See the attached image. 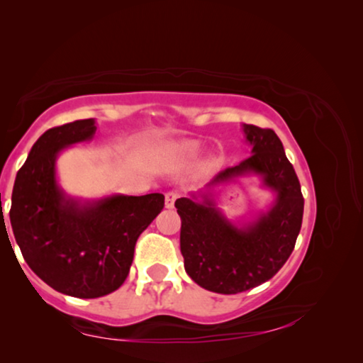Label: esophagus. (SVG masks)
<instances>
[{
    "instance_id": "34e87169",
    "label": "esophagus",
    "mask_w": 363,
    "mask_h": 363,
    "mask_svg": "<svg viewBox=\"0 0 363 363\" xmlns=\"http://www.w3.org/2000/svg\"><path fill=\"white\" fill-rule=\"evenodd\" d=\"M176 199H177V194L176 192H168L167 195H164V206L173 208Z\"/></svg>"
}]
</instances>
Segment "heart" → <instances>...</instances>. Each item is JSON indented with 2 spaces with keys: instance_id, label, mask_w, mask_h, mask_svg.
I'll list each match as a JSON object with an SVG mask.
<instances>
[{
  "instance_id": "b5f03b06",
  "label": "heart",
  "mask_w": 363,
  "mask_h": 363,
  "mask_svg": "<svg viewBox=\"0 0 363 363\" xmlns=\"http://www.w3.org/2000/svg\"><path fill=\"white\" fill-rule=\"evenodd\" d=\"M168 152L169 157L177 160V162H192V160L200 157L201 145L195 140H181V143L171 144Z\"/></svg>"
}]
</instances>
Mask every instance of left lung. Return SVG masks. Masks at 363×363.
<instances>
[{"instance_id": "left-lung-1", "label": "left lung", "mask_w": 363, "mask_h": 363, "mask_svg": "<svg viewBox=\"0 0 363 363\" xmlns=\"http://www.w3.org/2000/svg\"><path fill=\"white\" fill-rule=\"evenodd\" d=\"M251 157L213 177L205 189L177 199L184 267L208 291L235 294L272 279L290 257L301 230L304 199L298 176L272 130L243 125ZM257 177L274 194L267 211L233 223L217 208L224 186Z\"/></svg>"}]
</instances>
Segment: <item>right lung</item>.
<instances>
[{
  "label": "right lung",
  "mask_w": 363,
  "mask_h": 363,
  "mask_svg": "<svg viewBox=\"0 0 363 363\" xmlns=\"http://www.w3.org/2000/svg\"><path fill=\"white\" fill-rule=\"evenodd\" d=\"M96 130V120L88 118L41 134L16 176L9 211L28 267L56 291L83 299L118 290L130 274L139 235L164 206L163 194L86 200L60 187L59 155L88 143Z\"/></svg>",
  "instance_id": "1"
}]
</instances>
